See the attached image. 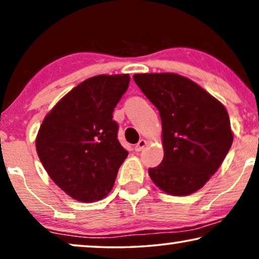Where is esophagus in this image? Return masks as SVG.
I'll list each match as a JSON object with an SVG mask.
<instances>
[{"mask_svg": "<svg viewBox=\"0 0 259 259\" xmlns=\"http://www.w3.org/2000/svg\"><path fill=\"white\" fill-rule=\"evenodd\" d=\"M146 145H147V141L145 140V139H141V140H139V143H138V144L136 145V147H134V150H136L137 152H140L145 146H146Z\"/></svg>", "mask_w": 259, "mask_h": 259, "instance_id": "34e87169", "label": "esophagus"}]
</instances>
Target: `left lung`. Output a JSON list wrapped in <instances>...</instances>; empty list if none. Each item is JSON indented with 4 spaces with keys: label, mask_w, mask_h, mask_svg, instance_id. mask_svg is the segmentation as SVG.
<instances>
[{
    "label": "left lung",
    "mask_w": 259,
    "mask_h": 259,
    "mask_svg": "<svg viewBox=\"0 0 259 259\" xmlns=\"http://www.w3.org/2000/svg\"><path fill=\"white\" fill-rule=\"evenodd\" d=\"M133 79L161 119L164 158L148 169L152 182L172 196L196 192L214 175L232 145L228 111L179 74H134Z\"/></svg>",
    "instance_id": "obj_1"
}]
</instances>
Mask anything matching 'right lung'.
<instances>
[{"instance_id":"obj_1","label":"right lung","mask_w":259,"mask_h":259,"mask_svg":"<svg viewBox=\"0 0 259 259\" xmlns=\"http://www.w3.org/2000/svg\"><path fill=\"white\" fill-rule=\"evenodd\" d=\"M128 74L97 75L67 93L45 116L36 152L53 182L82 203L111 192L128 155L118 140L113 111L130 83Z\"/></svg>"}]
</instances>
